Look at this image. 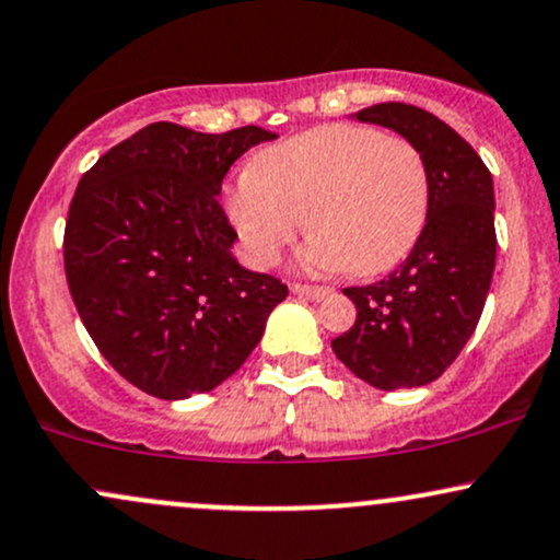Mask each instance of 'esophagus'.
<instances>
[{
  "instance_id": "esophagus-1",
  "label": "esophagus",
  "mask_w": 560,
  "mask_h": 560,
  "mask_svg": "<svg viewBox=\"0 0 560 560\" xmlns=\"http://www.w3.org/2000/svg\"><path fill=\"white\" fill-rule=\"evenodd\" d=\"M292 294H300V298H305V300L320 302V300L329 298L331 289H326V287H307V284H292Z\"/></svg>"
}]
</instances>
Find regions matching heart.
I'll use <instances>...</instances> for the list:
<instances>
[{
	"label": "heart",
	"mask_w": 560,
	"mask_h": 560,
	"mask_svg": "<svg viewBox=\"0 0 560 560\" xmlns=\"http://www.w3.org/2000/svg\"><path fill=\"white\" fill-rule=\"evenodd\" d=\"M432 202L413 141L371 126H320L268 147L229 191V218L255 266H273L300 229V271L387 273L419 242Z\"/></svg>",
	"instance_id": "heart-1"
}]
</instances>
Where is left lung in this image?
<instances>
[{"instance_id":"left-lung-1","label":"left lung","mask_w":560,"mask_h":560,"mask_svg":"<svg viewBox=\"0 0 560 560\" xmlns=\"http://www.w3.org/2000/svg\"><path fill=\"white\" fill-rule=\"evenodd\" d=\"M350 118L419 147L432 202L419 242L387 279L345 289L358 318L331 350L371 387H423L464 350L490 292L498 249L492 176L460 133L421 107L384 102Z\"/></svg>"}]
</instances>
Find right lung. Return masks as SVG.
Returning <instances> with one entry per match:
<instances>
[{
    "label": "right lung",
    "mask_w": 560,
    "mask_h": 560,
    "mask_svg": "<svg viewBox=\"0 0 560 560\" xmlns=\"http://www.w3.org/2000/svg\"><path fill=\"white\" fill-rule=\"evenodd\" d=\"M260 126L199 133L144 126L83 173L68 210L66 276L105 361L160 400L226 382L260 342L287 287L234 258L218 195Z\"/></svg>",
    "instance_id": "right-lung-1"
}]
</instances>
